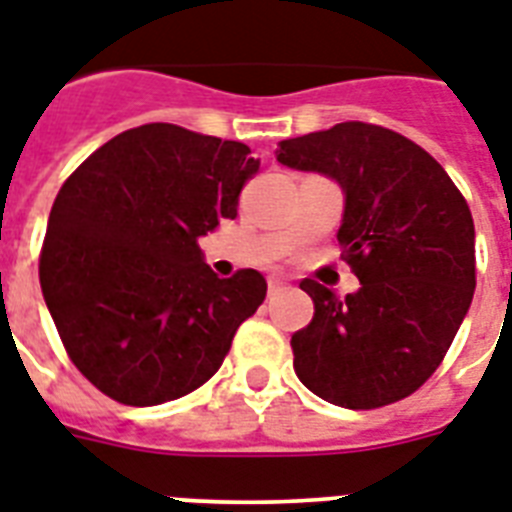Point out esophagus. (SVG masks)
Instances as JSON below:
<instances>
[{
	"label": "esophagus",
	"instance_id": "1",
	"mask_svg": "<svg viewBox=\"0 0 512 512\" xmlns=\"http://www.w3.org/2000/svg\"><path fill=\"white\" fill-rule=\"evenodd\" d=\"M281 289H287V284H284V281H281V279H273V276H271V279H268V295L276 297L281 292Z\"/></svg>",
	"mask_w": 512,
	"mask_h": 512
}]
</instances>
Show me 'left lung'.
<instances>
[{"label": "left lung", "instance_id": "1", "mask_svg": "<svg viewBox=\"0 0 512 512\" xmlns=\"http://www.w3.org/2000/svg\"><path fill=\"white\" fill-rule=\"evenodd\" d=\"M276 159L342 185L337 241L361 281L345 300L319 281H300L313 319L292 335L297 377L345 409L412 396L444 361L473 300L468 201L425 148L380 124L342 122L281 140Z\"/></svg>", "mask_w": 512, "mask_h": 512}]
</instances>
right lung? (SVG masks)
I'll list each match as a JSON object with an SVG mask.
<instances>
[{"label": "right lung", "instance_id": "1", "mask_svg": "<svg viewBox=\"0 0 512 512\" xmlns=\"http://www.w3.org/2000/svg\"><path fill=\"white\" fill-rule=\"evenodd\" d=\"M260 162L236 140L143 124L87 156L55 196L39 284L68 358L127 406L191 393L265 300L241 268L217 279L199 236L233 220Z\"/></svg>", "mask_w": 512, "mask_h": 512}]
</instances>
